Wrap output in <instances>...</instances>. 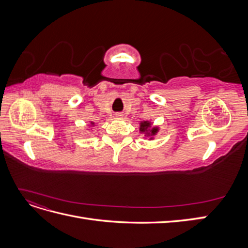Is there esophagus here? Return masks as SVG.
Here are the masks:
<instances>
[{"label":"esophagus","instance_id":"34e87169","mask_svg":"<svg viewBox=\"0 0 248 248\" xmlns=\"http://www.w3.org/2000/svg\"><path fill=\"white\" fill-rule=\"evenodd\" d=\"M116 116V118H122V114H121V112H117V114L115 115Z\"/></svg>","mask_w":248,"mask_h":248}]
</instances>
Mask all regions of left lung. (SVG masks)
<instances>
[{
    "label": "left lung",
    "mask_w": 248,
    "mask_h": 248,
    "mask_svg": "<svg viewBox=\"0 0 248 248\" xmlns=\"http://www.w3.org/2000/svg\"><path fill=\"white\" fill-rule=\"evenodd\" d=\"M150 126H151V124H150V122H147V121H144L142 123H140V132H146L148 136H155L157 130H158V128H152V129H149Z\"/></svg>",
    "instance_id": "left-lung-1"
}]
</instances>
